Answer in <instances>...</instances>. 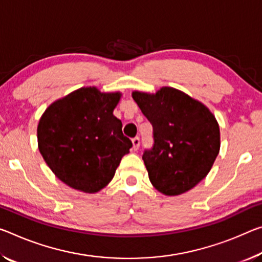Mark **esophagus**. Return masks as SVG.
<instances>
[{"mask_svg":"<svg viewBox=\"0 0 262 262\" xmlns=\"http://www.w3.org/2000/svg\"><path fill=\"white\" fill-rule=\"evenodd\" d=\"M132 143H133V149H134V150H138L139 147H140V139L134 138L132 140Z\"/></svg>","mask_w":262,"mask_h":262,"instance_id":"obj_1","label":"esophagus"}]
</instances>
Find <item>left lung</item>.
<instances>
[{
  "instance_id": "obj_1",
  "label": "left lung",
  "mask_w": 262,
  "mask_h": 262,
  "mask_svg": "<svg viewBox=\"0 0 262 262\" xmlns=\"http://www.w3.org/2000/svg\"><path fill=\"white\" fill-rule=\"evenodd\" d=\"M132 97L152 124L154 146L142 160L149 180L165 196H178L204 180L221 149V130L207 107L180 90L133 91Z\"/></svg>"
}]
</instances>
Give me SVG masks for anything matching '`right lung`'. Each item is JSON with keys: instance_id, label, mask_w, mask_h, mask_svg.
Masks as SVG:
<instances>
[{"instance_id": "right-lung-1", "label": "right lung", "mask_w": 262, "mask_h": 262, "mask_svg": "<svg viewBox=\"0 0 262 262\" xmlns=\"http://www.w3.org/2000/svg\"><path fill=\"white\" fill-rule=\"evenodd\" d=\"M121 95L81 87L53 101L40 116L39 152L56 177L72 189L100 191L129 152L132 141L113 114Z\"/></svg>"}]
</instances>
